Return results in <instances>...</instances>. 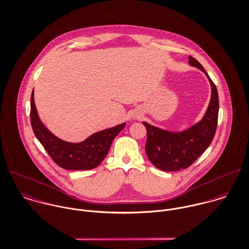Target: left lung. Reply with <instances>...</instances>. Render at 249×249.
I'll return each instance as SVG.
<instances>
[{
    "label": "left lung",
    "instance_id": "left-lung-1",
    "mask_svg": "<svg viewBox=\"0 0 249 249\" xmlns=\"http://www.w3.org/2000/svg\"><path fill=\"white\" fill-rule=\"evenodd\" d=\"M189 64L203 71L212 85L211 102L203 119L180 133L161 130L143 122L147 130L146 155L156 168L166 172H175L190 167L210 146L216 132L219 109L216 86L195 58L189 56Z\"/></svg>",
    "mask_w": 249,
    "mask_h": 249
}]
</instances>
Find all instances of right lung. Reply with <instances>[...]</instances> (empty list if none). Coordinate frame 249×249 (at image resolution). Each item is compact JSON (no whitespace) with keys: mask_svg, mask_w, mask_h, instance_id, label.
Masks as SVG:
<instances>
[{"mask_svg":"<svg viewBox=\"0 0 249 249\" xmlns=\"http://www.w3.org/2000/svg\"><path fill=\"white\" fill-rule=\"evenodd\" d=\"M30 119L35 136L51 159L59 167L72 171H86L98 167L107 156L114 138L126 125L122 123L95 133L78 143L64 142L50 133L39 120L34 101V90L31 95Z\"/></svg>","mask_w":249,"mask_h":249,"instance_id":"obj_1","label":"right lung"}]
</instances>
